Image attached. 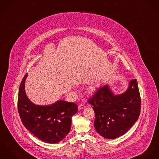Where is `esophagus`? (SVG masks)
<instances>
[{
    "label": "esophagus",
    "instance_id": "obj_1",
    "mask_svg": "<svg viewBox=\"0 0 159 159\" xmlns=\"http://www.w3.org/2000/svg\"><path fill=\"white\" fill-rule=\"evenodd\" d=\"M85 107H86L85 104H80L79 105V106H78V109H79V110H81V109H84Z\"/></svg>",
    "mask_w": 159,
    "mask_h": 159
}]
</instances>
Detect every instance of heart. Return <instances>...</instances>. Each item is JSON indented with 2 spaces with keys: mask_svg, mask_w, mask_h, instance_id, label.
<instances>
[{
  "mask_svg": "<svg viewBox=\"0 0 159 159\" xmlns=\"http://www.w3.org/2000/svg\"><path fill=\"white\" fill-rule=\"evenodd\" d=\"M92 90H93V89H92Z\"/></svg>",
  "mask_w": 159,
  "mask_h": 159,
  "instance_id": "obj_1",
  "label": "heart"
}]
</instances>
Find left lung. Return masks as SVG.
<instances>
[{"label": "left lung", "mask_w": 159, "mask_h": 159, "mask_svg": "<svg viewBox=\"0 0 159 159\" xmlns=\"http://www.w3.org/2000/svg\"><path fill=\"white\" fill-rule=\"evenodd\" d=\"M88 102L93 106L97 132L105 139H114L125 134L138 120L141 98L137 80H132L128 90L116 95L109 86L99 87Z\"/></svg>", "instance_id": "obj_1"}]
</instances>
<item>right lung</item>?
<instances>
[{"label":"right lung","instance_id":"1","mask_svg":"<svg viewBox=\"0 0 159 159\" xmlns=\"http://www.w3.org/2000/svg\"><path fill=\"white\" fill-rule=\"evenodd\" d=\"M26 74L19 90L17 109L24 126L35 137L48 143H56L69 134L72 116L78 111L76 104L59 100L53 104L39 106L29 100L25 91Z\"/></svg>","mask_w":159,"mask_h":159}]
</instances>
